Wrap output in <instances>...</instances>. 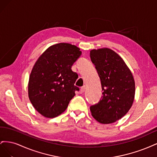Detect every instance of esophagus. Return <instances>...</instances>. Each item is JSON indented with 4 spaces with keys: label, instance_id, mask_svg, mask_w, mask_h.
<instances>
[{
    "label": "esophagus",
    "instance_id": "1",
    "mask_svg": "<svg viewBox=\"0 0 157 157\" xmlns=\"http://www.w3.org/2000/svg\"><path fill=\"white\" fill-rule=\"evenodd\" d=\"M85 89H86V86H85L81 87V88H80V93H83L85 91Z\"/></svg>",
    "mask_w": 157,
    "mask_h": 157
}]
</instances>
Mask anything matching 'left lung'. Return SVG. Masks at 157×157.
I'll return each mask as SVG.
<instances>
[{"label":"left lung","mask_w":157,"mask_h":157,"mask_svg":"<svg viewBox=\"0 0 157 157\" xmlns=\"http://www.w3.org/2000/svg\"><path fill=\"white\" fill-rule=\"evenodd\" d=\"M90 59L101 80L103 96L90 106L92 117L101 124H111L130 110L135 96V81L124 61L113 50L90 51Z\"/></svg>","instance_id":"1"}]
</instances>
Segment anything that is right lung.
I'll return each mask as SVG.
<instances>
[{
	"mask_svg": "<svg viewBox=\"0 0 157 157\" xmlns=\"http://www.w3.org/2000/svg\"><path fill=\"white\" fill-rule=\"evenodd\" d=\"M80 48L69 43L50 46L36 60L30 74L28 95L40 115L54 118L63 113L79 88L78 75L71 67L81 55Z\"/></svg>",
	"mask_w": 157,
	"mask_h": 157,
	"instance_id": "add662e5",
	"label": "right lung"
}]
</instances>
